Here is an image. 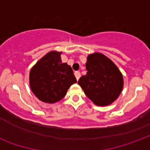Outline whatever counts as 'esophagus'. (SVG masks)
Here are the masks:
<instances>
[{"instance_id": "esophagus-1", "label": "esophagus", "mask_w": 150, "mask_h": 150, "mask_svg": "<svg viewBox=\"0 0 150 150\" xmlns=\"http://www.w3.org/2000/svg\"><path fill=\"white\" fill-rule=\"evenodd\" d=\"M75 78H76V79L77 80H79V78H80V72L79 71H75Z\"/></svg>"}]
</instances>
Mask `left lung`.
I'll return each mask as SVG.
<instances>
[{"label": "left lung", "instance_id": "obj_1", "mask_svg": "<svg viewBox=\"0 0 150 150\" xmlns=\"http://www.w3.org/2000/svg\"><path fill=\"white\" fill-rule=\"evenodd\" d=\"M87 74L80 77L79 85L96 105L107 106L118 98L124 86L121 72L114 62L100 53L88 56Z\"/></svg>", "mask_w": 150, "mask_h": 150}]
</instances>
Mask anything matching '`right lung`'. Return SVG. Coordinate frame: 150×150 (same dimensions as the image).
<instances>
[{
  "mask_svg": "<svg viewBox=\"0 0 150 150\" xmlns=\"http://www.w3.org/2000/svg\"><path fill=\"white\" fill-rule=\"evenodd\" d=\"M62 52L50 51L32 67L30 85L36 97L44 103L54 104L65 96L68 88L77 80L71 67L62 63Z\"/></svg>",
  "mask_w": 150,
  "mask_h": 150,
  "instance_id": "right-lung-1",
  "label": "right lung"
}]
</instances>
